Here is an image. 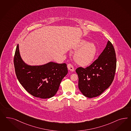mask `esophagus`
<instances>
[{
	"mask_svg": "<svg viewBox=\"0 0 131 131\" xmlns=\"http://www.w3.org/2000/svg\"><path fill=\"white\" fill-rule=\"evenodd\" d=\"M68 69L69 70L71 71H74V68L73 66V65L71 63H68Z\"/></svg>",
	"mask_w": 131,
	"mask_h": 131,
	"instance_id": "esophagus-1",
	"label": "esophagus"
}]
</instances>
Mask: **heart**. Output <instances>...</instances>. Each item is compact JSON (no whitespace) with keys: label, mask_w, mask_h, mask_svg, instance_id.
<instances>
[{"label":"heart","mask_w":131,"mask_h":131,"mask_svg":"<svg viewBox=\"0 0 131 131\" xmlns=\"http://www.w3.org/2000/svg\"><path fill=\"white\" fill-rule=\"evenodd\" d=\"M79 50L74 54V59L76 63L81 66H87L93 61L97 53V48L92 42L82 40L76 46Z\"/></svg>","instance_id":"b5f03b06"}]
</instances>
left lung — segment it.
Segmentation results:
<instances>
[{
	"label": "left lung",
	"instance_id": "obj_1",
	"mask_svg": "<svg viewBox=\"0 0 131 131\" xmlns=\"http://www.w3.org/2000/svg\"><path fill=\"white\" fill-rule=\"evenodd\" d=\"M117 59L114 47L108 41L105 49L89 67H79L76 72L79 77V88L86 97L100 95L114 80Z\"/></svg>",
	"mask_w": 131,
	"mask_h": 131
}]
</instances>
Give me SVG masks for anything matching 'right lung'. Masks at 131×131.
I'll return each mask as SVG.
<instances>
[{
    "instance_id": "obj_1",
    "label": "right lung",
    "mask_w": 131,
    "mask_h": 131,
    "mask_svg": "<svg viewBox=\"0 0 131 131\" xmlns=\"http://www.w3.org/2000/svg\"><path fill=\"white\" fill-rule=\"evenodd\" d=\"M15 74L20 84L35 97L49 98L55 95L63 78L68 74L67 64L50 62L39 66L25 64L17 45L14 56Z\"/></svg>"
}]
</instances>
